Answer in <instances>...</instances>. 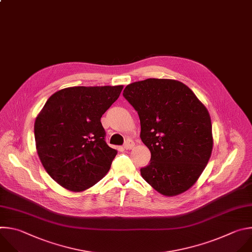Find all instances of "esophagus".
I'll return each mask as SVG.
<instances>
[{
  "label": "esophagus",
  "instance_id": "1",
  "mask_svg": "<svg viewBox=\"0 0 252 252\" xmlns=\"http://www.w3.org/2000/svg\"><path fill=\"white\" fill-rule=\"evenodd\" d=\"M134 146H135V143H134V141L131 140V139H127L126 142H125L124 145H123L124 149H126V150H130V149L134 148Z\"/></svg>",
  "mask_w": 252,
  "mask_h": 252
}]
</instances>
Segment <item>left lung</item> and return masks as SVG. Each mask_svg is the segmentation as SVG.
I'll list each match as a JSON object with an SVG mask.
<instances>
[{
    "mask_svg": "<svg viewBox=\"0 0 252 252\" xmlns=\"http://www.w3.org/2000/svg\"><path fill=\"white\" fill-rule=\"evenodd\" d=\"M123 96L138 112L140 138L151 152L143 179L173 196L189 189L213 151L212 121L206 106L184 83L148 78L127 85Z\"/></svg>",
    "mask_w": 252,
    "mask_h": 252,
    "instance_id": "8db88e82",
    "label": "left lung"
}]
</instances>
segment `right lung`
Wrapping results in <instances>:
<instances>
[{
    "mask_svg": "<svg viewBox=\"0 0 252 252\" xmlns=\"http://www.w3.org/2000/svg\"><path fill=\"white\" fill-rule=\"evenodd\" d=\"M122 85L74 86L50 96L35 118L39 160L58 184L82 191L109 171L117 151L105 142L102 115L118 99Z\"/></svg>",
    "mask_w": 252,
    "mask_h": 252,
    "instance_id": "1",
    "label": "right lung"
}]
</instances>
